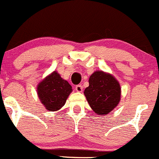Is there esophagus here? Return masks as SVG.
<instances>
[{
	"instance_id": "obj_1",
	"label": "esophagus",
	"mask_w": 159,
	"mask_h": 159,
	"mask_svg": "<svg viewBox=\"0 0 159 159\" xmlns=\"http://www.w3.org/2000/svg\"><path fill=\"white\" fill-rule=\"evenodd\" d=\"M75 89L77 92H82L83 91V86H82V85H77V86H76Z\"/></svg>"
}]
</instances>
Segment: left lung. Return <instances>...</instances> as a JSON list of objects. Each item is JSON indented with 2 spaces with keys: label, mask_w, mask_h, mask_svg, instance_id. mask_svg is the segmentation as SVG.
<instances>
[{
  "label": "left lung",
  "mask_w": 159,
  "mask_h": 159,
  "mask_svg": "<svg viewBox=\"0 0 159 159\" xmlns=\"http://www.w3.org/2000/svg\"><path fill=\"white\" fill-rule=\"evenodd\" d=\"M89 83L84 94L96 114H107L117 106L120 100V86L114 76L96 71L89 77Z\"/></svg>",
  "instance_id": "8db88e82"
}]
</instances>
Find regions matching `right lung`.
I'll use <instances>...</instances> for the list:
<instances>
[{
  "mask_svg": "<svg viewBox=\"0 0 159 159\" xmlns=\"http://www.w3.org/2000/svg\"><path fill=\"white\" fill-rule=\"evenodd\" d=\"M72 90L71 85L56 71L42 80L37 87L41 102L49 111H58L64 106Z\"/></svg>",
  "mask_w": 159,
  "mask_h": 159,
  "instance_id": "right-lung-1",
  "label": "right lung"
}]
</instances>
